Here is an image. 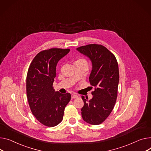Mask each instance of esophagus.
I'll use <instances>...</instances> for the list:
<instances>
[{"label": "esophagus", "instance_id": "34e87169", "mask_svg": "<svg viewBox=\"0 0 151 151\" xmlns=\"http://www.w3.org/2000/svg\"><path fill=\"white\" fill-rule=\"evenodd\" d=\"M78 96L76 94H75V93L72 94V99H75V98H78Z\"/></svg>", "mask_w": 151, "mask_h": 151}]
</instances>
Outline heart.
Here are the masks:
<instances>
[{
    "instance_id": "heart-1",
    "label": "heart",
    "mask_w": 151,
    "mask_h": 151,
    "mask_svg": "<svg viewBox=\"0 0 151 151\" xmlns=\"http://www.w3.org/2000/svg\"><path fill=\"white\" fill-rule=\"evenodd\" d=\"M76 62H78V63H83L87 64V61H86L85 59H79L78 60V61H77Z\"/></svg>"
}]
</instances>
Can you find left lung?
<instances>
[{
  "instance_id": "1",
  "label": "left lung",
  "mask_w": 151,
  "mask_h": 151,
  "mask_svg": "<svg viewBox=\"0 0 151 151\" xmlns=\"http://www.w3.org/2000/svg\"><path fill=\"white\" fill-rule=\"evenodd\" d=\"M76 50L92 61L89 81L95 87L91 99L86 100L82 96V117L87 123L98 125L109 116L116 101L119 83L118 63L114 55L102 45L89 44Z\"/></svg>"
}]
</instances>
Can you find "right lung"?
<instances>
[{
	"mask_svg": "<svg viewBox=\"0 0 151 151\" xmlns=\"http://www.w3.org/2000/svg\"><path fill=\"white\" fill-rule=\"evenodd\" d=\"M70 49L50 48L36 55L27 75V95L33 115L42 124L54 127L62 122L64 109L71 99L69 93L55 92L53 83L58 61Z\"/></svg>",
	"mask_w": 151,
	"mask_h": 151,
	"instance_id": "right-lung-1",
	"label": "right lung"
}]
</instances>
